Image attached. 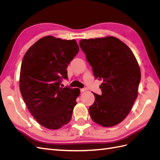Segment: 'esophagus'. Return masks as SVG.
Returning a JSON list of instances; mask_svg holds the SVG:
<instances>
[{"mask_svg":"<svg viewBox=\"0 0 160 160\" xmlns=\"http://www.w3.org/2000/svg\"><path fill=\"white\" fill-rule=\"evenodd\" d=\"M80 91L81 92H84L86 91V89L85 88H83V89H80Z\"/></svg>","mask_w":160,"mask_h":160,"instance_id":"obj_1","label":"esophagus"}]
</instances>
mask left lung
Returning a JSON list of instances; mask_svg holds the SVG:
<instances>
[{
	"mask_svg": "<svg viewBox=\"0 0 160 160\" xmlns=\"http://www.w3.org/2000/svg\"><path fill=\"white\" fill-rule=\"evenodd\" d=\"M81 49L95 79L102 80L101 95L93 93L91 118L103 127H112L127 117L138 94L141 71L133 52L114 37L81 39Z\"/></svg>",
	"mask_w": 160,
	"mask_h": 160,
	"instance_id": "obj_1",
	"label": "left lung"
}]
</instances>
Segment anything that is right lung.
<instances>
[{
	"label": "right lung",
	"instance_id": "right-lung-1",
	"mask_svg": "<svg viewBox=\"0 0 160 160\" xmlns=\"http://www.w3.org/2000/svg\"><path fill=\"white\" fill-rule=\"evenodd\" d=\"M79 48L75 40L44 37L28 49L20 72V91L37 122L49 129L68 123L80 94L78 88L61 87L67 66Z\"/></svg>",
	"mask_w": 160,
	"mask_h": 160
}]
</instances>
